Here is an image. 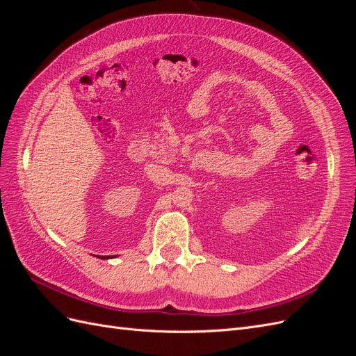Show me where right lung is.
Returning a JSON list of instances; mask_svg holds the SVG:
<instances>
[{
    "mask_svg": "<svg viewBox=\"0 0 356 356\" xmlns=\"http://www.w3.org/2000/svg\"><path fill=\"white\" fill-rule=\"evenodd\" d=\"M101 258H110V257H101Z\"/></svg>",
    "mask_w": 356,
    "mask_h": 356,
    "instance_id": "obj_1",
    "label": "right lung"
}]
</instances>
